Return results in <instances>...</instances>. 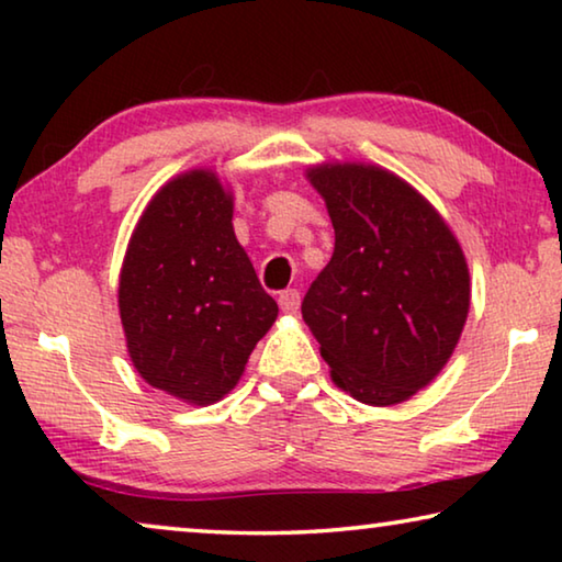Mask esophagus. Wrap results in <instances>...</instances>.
<instances>
[{
  "mask_svg": "<svg viewBox=\"0 0 562 562\" xmlns=\"http://www.w3.org/2000/svg\"><path fill=\"white\" fill-rule=\"evenodd\" d=\"M278 302H280V310L282 312H288V315H294V312L300 310V292L297 290H284V292H280Z\"/></svg>",
  "mask_w": 562,
  "mask_h": 562,
  "instance_id": "obj_1",
  "label": "esophagus"
}]
</instances>
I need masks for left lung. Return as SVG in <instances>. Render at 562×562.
<instances>
[{"label":"left lung","mask_w":562,"mask_h":562,"mask_svg":"<svg viewBox=\"0 0 562 562\" xmlns=\"http://www.w3.org/2000/svg\"><path fill=\"white\" fill-rule=\"evenodd\" d=\"M325 198L335 252L304 294L302 319L331 382L361 404L394 406L429 386L469 317L465 255L441 213L392 170L307 168Z\"/></svg>","instance_id":"1"}]
</instances>
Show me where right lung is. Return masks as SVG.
<instances>
[{"label":"right lung","instance_id":"1","mask_svg":"<svg viewBox=\"0 0 562 562\" xmlns=\"http://www.w3.org/2000/svg\"><path fill=\"white\" fill-rule=\"evenodd\" d=\"M119 312L146 384L207 406L240 382L278 302L237 243L233 190L215 170H186L150 198L121 265Z\"/></svg>","mask_w":562,"mask_h":562}]
</instances>
